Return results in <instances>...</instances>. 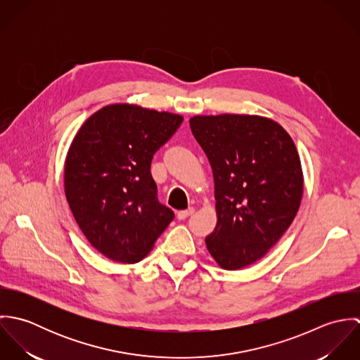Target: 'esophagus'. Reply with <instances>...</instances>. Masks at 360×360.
<instances>
[{
    "instance_id": "esophagus-1",
    "label": "esophagus",
    "mask_w": 360,
    "mask_h": 360,
    "mask_svg": "<svg viewBox=\"0 0 360 360\" xmlns=\"http://www.w3.org/2000/svg\"><path fill=\"white\" fill-rule=\"evenodd\" d=\"M194 213V209L193 207H188V209H186V210H179L177 212V219L179 220H184L186 217H188L190 214H193Z\"/></svg>"
}]
</instances>
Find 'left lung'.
<instances>
[{
	"mask_svg": "<svg viewBox=\"0 0 360 360\" xmlns=\"http://www.w3.org/2000/svg\"><path fill=\"white\" fill-rule=\"evenodd\" d=\"M190 127L214 180L217 223L206 248L226 270L250 266L281 238L301 205L297 147L277 122L257 115L194 116Z\"/></svg>",
	"mask_w": 360,
	"mask_h": 360,
	"instance_id": "1",
	"label": "left lung"
}]
</instances>
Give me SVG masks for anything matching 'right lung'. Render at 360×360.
<instances>
[{
	"label": "right lung",
	"mask_w": 360,
	"mask_h": 360,
	"mask_svg": "<svg viewBox=\"0 0 360 360\" xmlns=\"http://www.w3.org/2000/svg\"><path fill=\"white\" fill-rule=\"evenodd\" d=\"M181 122L176 113L112 103L75 136L65 160V195L80 230L103 257L140 262L173 220V210L158 201L150 169Z\"/></svg>",
	"instance_id": "add662e5"
}]
</instances>
